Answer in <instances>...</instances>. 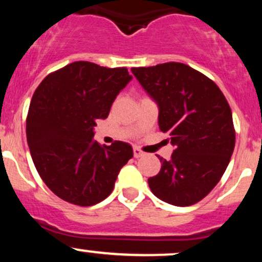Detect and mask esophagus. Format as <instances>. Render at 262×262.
<instances>
[{"label":"esophagus","mask_w":262,"mask_h":262,"mask_svg":"<svg viewBox=\"0 0 262 262\" xmlns=\"http://www.w3.org/2000/svg\"><path fill=\"white\" fill-rule=\"evenodd\" d=\"M133 154H134V158L138 159V158H141V156L145 155V152L141 151V150L139 148H134L133 149Z\"/></svg>","instance_id":"34e87169"}]
</instances>
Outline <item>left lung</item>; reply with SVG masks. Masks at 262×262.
<instances>
[{
  "instance_id": "obj_1",
  "label": "left lung",
  "mask_w": 262,
  "mask_h": 262,
  "mask_svg": "<svg viewBox=\"0 0 262 262\" xmlns=\"http://www.w3.org/2000/svg\"><path fill=\"white\" fill-rule=\"evenodd\" d=\"M159 106V128L175 146L170 160L148 179L156 197L177 207L200 202L227 170L235 129L227 98L206 75L182 62L132 68Z\"/></svg>"
}]
</instances>
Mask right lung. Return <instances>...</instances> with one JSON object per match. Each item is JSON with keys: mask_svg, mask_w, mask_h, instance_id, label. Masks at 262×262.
<instances>
[{"mask_svg": "<svg viewBox=\"0 0 262 262\" xmlns=\"http://www.w3.org/2000/svg\"><path fill=\"white\" fill-rule=\"evenodd\" d=\"M132 80L127 68L75 61L48 75L33 95L27 141L39 176L56 196L76 206L101 202L113 191L133 149L124 141L93 139L117 95Z\"/></svg>", "mask_w": 262, "mask_h": 262, "instance_id": "right-lung-1", "label": "right lung"}]
</instances>
